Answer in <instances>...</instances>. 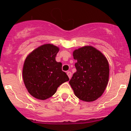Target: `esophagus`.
Returning a JSON list of instances; mask_svg holds the SVG:
<instances>
[{
    "mask_svg": "<svg viewBox=\"0 0 131 131\" xmlns=\"http://www.w3.org/2000/svg\"><path fill=\"white\" fill-rule=\"evenodd\" d=\"M67 74L68 75V76H69V79H71V73L70 72V71H68V72L67 73Z\"/></svg>",
    "mask_w": 131,
    "mask_h": 131,
    "instance_id": "1",
    "label": "esophagus"
}]
</instances>
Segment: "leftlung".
I'll return each mask as SVG.
<instances>
[{
  "mask_svg": "<svg viewBox=\"0 0 131 131\" xmlns=\"http://www.w3.org/2000/svg\"><path fill=\"white\" fill-rule=\"evenodd\" d=\"M73 57L76 72L69 83L75 95L82 101H94L100 97L108 82L109 66L101 52L91 46L75 50Z\"/></svg>",
  "mask_w": 131,
  "mask_h": 131,
  "instance_id": "1",
  "label": "left lung"
}]
</instances>
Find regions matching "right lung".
Listing matches in <instances>:
<instances>
[{
	"instance_id": "obj_1",
	"label": "right lung",
	"mask_w": 131,
	"mask_h": 131,
	"mask_svg": "<svg viewBox=\"0 0 131 131\" xmlns=\"http://www.w3.org/2000/svg\"><path fill=\"white\" fill-rule=\"evenodd\" d=\"M59 48L51 44L39 46L31 52L24 61L23 77L30 95L45 100L56 92L57 88L69 80L62 70L61 62L55 60Z\"/></svg>"
}]
</instances>
